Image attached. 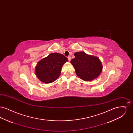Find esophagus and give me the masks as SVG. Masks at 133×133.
Masks as SVG:
<instances>
[{
	"label": "esophagus",
	"mask_w": 133,
	"mask_h": 133,
	"mask_svg": "<svg viewBox=\"0 0 133 133\" xmlns=\"http://www.w3.org/2000/svg\"><path fill=\"white\" fill-rule=\"evenodd\" d=\"M67 58H68V60H69V61H70L71 60V57H70V56H68Z\"/></svg>",
	"instance_id": "obj_1"
}]
</instances>
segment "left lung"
Returning a JSON list of instances; mask_svg holds the SVG:
<instances>
[{
    "label": "left lung",
    "mask_w": 133,
    "mask_h": 133,
    "mask_svg": "<svg viewBox=\"0 0 133 133\" xmlns=\"http://www.w3.org/2000/svg\"><path fill=\"white\" fill-rule=\"evenodd\" d=\"M71 60L76 74L84 81H91L97 78L102 70L101 62L98 58L89 55L83 52H76Z\"/></svg>",
    "instance_id": "1"
}]
</instances>
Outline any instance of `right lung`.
<instances>
[{"mask_svg": "<svg viewBox=\"0 0 133 133\" xmlns=\"http://www.w3.org/2000/svg\"><path fill=\"white\" fill-rule=\"evenodd\" d=\"M67 61V58L61 54L51 53L39 61L35 74L42 82H53L60 76L63 65Z\"/></svg>", "mask_w": 133, "mask_h": 133, "instance_id": "obj_1", "label": "right lung"}]
</instances>
